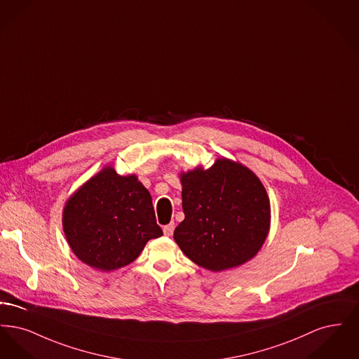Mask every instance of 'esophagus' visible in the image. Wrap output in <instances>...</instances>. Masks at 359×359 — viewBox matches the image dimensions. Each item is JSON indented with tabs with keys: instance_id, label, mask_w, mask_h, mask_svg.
Segmentation results:
<instances>
[{
	"instance_id": "34e87169",
	"label": "esophagus",
	"mask_w": 359,
	"mask_h": 359,
	"mask_svg": "<svg viewBox=\"0 0 359 359\" xmlns=\"http://www.w3.org/2000/svg\"><path fill=\"white\" fill-rule=\"evenodd\" d=\"M173 229H175V224H173V223H170V224H165V226L163 227L164 236H167V237H170V236H172V233H173Z\"/></svg>"
}]
</instances>
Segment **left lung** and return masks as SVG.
Returning <instances> with one entry per match:
<instances>
[{
    "instance_id": "left-lung-1",
    "label": "left lung",
    "mask_w": 359,
    "mask_h": 359,
    "mask_svg": "<svg viewBox=\"0 0 359 359\" xmlns=\"http://www.w3.org/2000/svg\"><path fill=\"white\" fill-rule=\"evenodd\" d=\"M184 221L173 238L186 256L212 272L242 265L256 256L271 224V205L256 175L218 158L203 171L182 176Z\"/></svg>"
}]
</instances>
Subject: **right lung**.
Instances as JSON below:
<instances>
[{"instance_id":"obj_1","label":"right lung","mask_w":359,"mask_h":359,"mask_svg":"<svg viewBox=\"0 0 359 359\" xmlns=\"http://www.w3.org/2000/svg\"><path fill=\"white\" fill-rule=\"evenodd\" d=\"M69 248L85 264L114 271L133 262L149 239L163 236L152 198L135 175L104 168L79 188L63 212Z\"/></svg>"}]
</instances>
